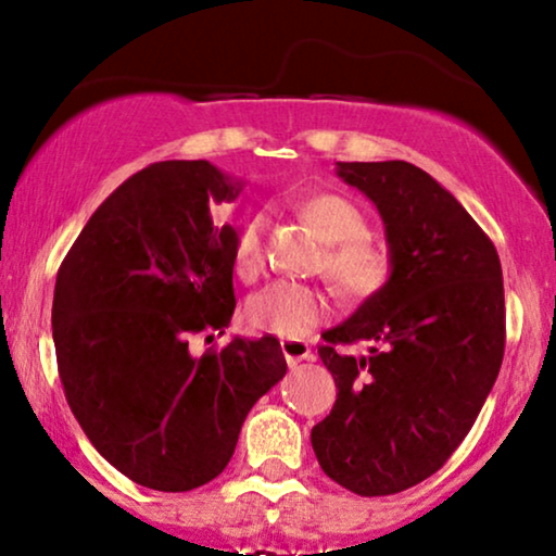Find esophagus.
I'll return each mask as SVG.
<instances>
[{"instance_id": "1", "label": "esophagus", "mask_w": 556, "mask_h": 556, "mask_svg": "<svg viewBox=\"0 0 556 556\" xmlns=\"http://www.w3.org/2000/svg\"><path fill=\"white\" fill-rule=\"evenodd\" d=\"M280 352H283L288 367H295L299 362L311 359V356H314L311 354V346L301 339H283L280 341Z\"/></svg>"}]
</instances>
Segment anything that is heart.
Returning <instances> with one entry per match:
<instances>
[{"instance_id": "b5f03b06", "label": "heart", "mask_w": 556, "mask_h": 556, "mask_svg": "<svg viewBox=\"0 0 556 556\" xmlns=\"http://www.w3.org/2000/svg\"><path fill=\"white\" fill-rule=\"evenodd\" d=\"M301 215L329 242L321 268L349 299H367L382 291L392 273V257L384 245L367 240V215L346 197L321 192L301 204ZM263 217H250L240 227L232 248L235 273L253 280L263 268ZM331 314V303L318 288L276 280L261 288L245 303V321L255 331L276 337H303L311 326Z\"/></svg>"}]
</instances>
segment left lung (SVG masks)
I'll return each instance as SVG.
<instances>
[{
    "label": "left lung",
    "instance_id": "obj_1",
    "mask_svg": "<svg viewBox=\"0 0 556 556\" xmlns=\"http://www.w3.org/2000/svg\"><path fill=\"white\" fill-rule=\"evenodd\" d=\"M337 174L377 204L392 273L321 333L339 394L311 445L331 481L390 496L443 468L473 428L504 362V278L489 235L420 166L339 162ZM359 340L369 355L340 349Z\"/></svg>",
    "mask_w": 556,
    "mask_h": 556
}]
</instances>
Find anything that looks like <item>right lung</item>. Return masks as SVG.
Here are the masks:
<instances>
[{
    "label": "right lung",
    "instance_id": "obj_1",
    "mask_svg": "<svg viewBox=\"0 0 556 556\" xmlns=\"http://www.w3.org/2000/svg\"><path fill=\"white\" fill-rule=\"evenodd\" d=\"M238 194L204 159L151 164L93 212L58 270L67 405L96 451L147 489L181 493L223 473L248 413L288 369L276 337L189 352V337L225 333L232 318L238 232L210 210Z\"/></svg>",
    "mask_w": 556,
    "mask_h": 556
}]
</instances>
